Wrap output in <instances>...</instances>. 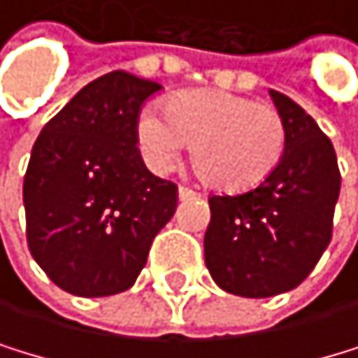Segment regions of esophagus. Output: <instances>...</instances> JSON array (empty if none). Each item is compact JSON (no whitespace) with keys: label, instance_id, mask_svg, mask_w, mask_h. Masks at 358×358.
<instances>
[{"label":"esophagus","instance_id":"34e87169","mask_svg":"<svg viewBox=\"0 0 358 358\" xmlns=\"http://www.w3.org/2000/svg\"><path fill=\"white\" fill-rule=\"evenodd\" d=\"M196 196H198V191L189 189V187H185V185L178 187V198H180V200H187V198H196Z\"/></svg>","mask_w":358,"mask_h":358}]
</instances>
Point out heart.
Returning <instances> with one entry per match:
<instances>
[{
  "mask_svg": "<svg viewBox=\"0 0 358 358\" xmlns=\"http://www.w3.org/2000/svg\"><path fill=\"white\" fill-rule=\"evenodd\" d=\"M286 120L271 105L222 90H194L145 107L136 143L149 169L171 171L191 145L202 180L227 194L255 189L275 171L286 149Z\"/></svg>",
  "mask_w": 358,
  "mask_h": 358,
  "instance_id": "heart-1",
  "label": "heart"
}]
</instances>
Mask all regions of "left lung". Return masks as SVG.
<instances>
[{
	"label": "left lung",
	"mask_w": 358,
	"mask_h": 358,
	"mask_svg": "<svg viewBox=\"0 0 358 358\" xmlns=\"http://www.w3.org/2000/svg\"><path fill=\"white\" fill-rule=\"evenodd\" d=\"M286 120V149L255 189L211 196L204 262L213 282L240 297H275L313 273L332 240L341 173L330 138L292 99L271 90Z\"/></svg>",
	"instance_id": "1"
}]
</instances>
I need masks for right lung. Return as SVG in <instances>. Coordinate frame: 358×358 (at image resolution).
Masks as SVG:
<instances>
[{
	"instance_id": "1",
	"label": "right lung",
	"mask_w": 358,
	"mask_h": 358,
	"mask_svg": "<svg viewBox=\"0 0 358 358\" xmlns=\"http://www.w3.org/2000/svg\"><path fill=\"white\" fill-rule=\"evenodd\" d=\"M156 81L116 70L50 118L24 176L26 240L59 288L107 297L134 286L178 187L145 167L136 118Z\"/></svg>"
}]
</instances>
